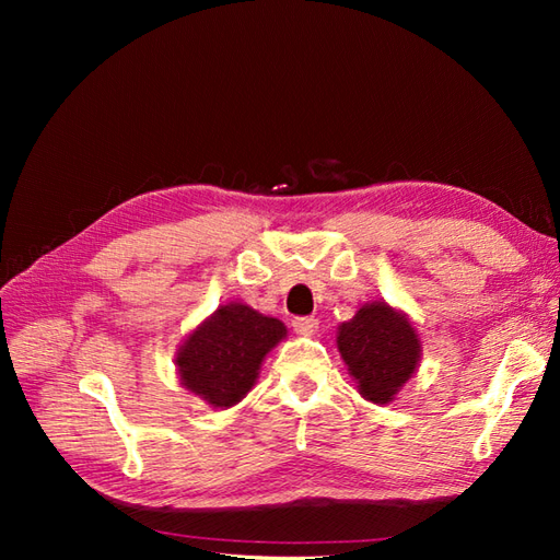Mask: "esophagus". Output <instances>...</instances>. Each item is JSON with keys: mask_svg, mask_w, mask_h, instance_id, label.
Returning <instances> with one entry per match:
<instances>
[{"mask_svg": "<svg viewBox=\"0 0 560 560\" xmlns=\"http://www.w3.org/2000/svg\"><path fill=\"white\" fill-rule=\"evenodd\" d=\"M291 325L303 337H311V335H315V331H317V319L315 317H295Z\"/></svg>", "mask_w": 560, "mask_h": 560, "instance_id": "obj_1", "label": "esophagus"}]
</instances>
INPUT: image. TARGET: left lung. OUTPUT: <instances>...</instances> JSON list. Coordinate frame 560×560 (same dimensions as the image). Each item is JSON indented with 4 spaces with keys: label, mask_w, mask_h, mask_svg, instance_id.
I'll list each match as a JSON object with an SVG mask.
<instances>
[{
    "label": "left lung",
    "mask_w": 560,
    "mask_h": 560,
    "mask_svg": "<svg viewBox=\"0 0 560 560\" xmlns=\"http://www.w3.org/2000/svg\"><path fill=\"white\" fill-rule=\"evenodd\" d=\"M337 347L361 395L389 404L421 361V339L409 317L375 301L355 311L337 331Z\"/></svg>",
    "instance_id": "left-lung-1"
}]
</instances>
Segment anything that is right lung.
<instances>
[{"mask_svg":"<svg viewBox=\"0 0 560 560\" xmlns=\"http://www.w3.org/2000/svg\"><path fill=\"white\" fill-rule=\"evenodd\" d=\"M283 337L281 319L245 303L221 305L177 349L180 385L211 407L229 409L253 389L261 361Z\"/></svg>","mask_w":560,"mask_h":560,"instance_id":"1","label":"right lung"}]
</instances>
